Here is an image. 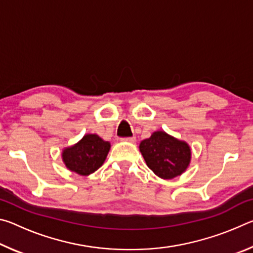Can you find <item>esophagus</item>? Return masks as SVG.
<instances>
[{
    "instance_id": "34e87169",
    "label": "esophagus",
    "mask_w": 253,
    "mask_h": 253,
    "mask_svg": "<svg viewBox=\"0 0 253 253\" xmlns=\"http://www.w3.org/2000/svg\"><path fill=\"white\" fill-rule=\"evenodd\" d=\"M122 140H125V142H129V143H135L136 138L135 137H125V138H122Z\"/></svg>"
}]
</instances>
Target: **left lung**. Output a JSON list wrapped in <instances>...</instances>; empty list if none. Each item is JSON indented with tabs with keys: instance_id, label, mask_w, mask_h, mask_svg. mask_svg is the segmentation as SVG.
I'll list each match as a JSON object with an SVG mask.
<instances>
[{
	"instance_id": "1",
	"label": "left lung",
	"mask_w": 253,
	"mask_h": 253,
	"mask_svg": "<svg viewBox=\"0 0 253 253\" xmlns=\"http://www.w3.org/2000/svg\"><path fill=\"white\" fill-rule=\"evenodd\" d=\"M139 151L149 169L158 177L172 179L184 173L191 162L188 144L158 130L139 144Z\"/></svg>"
}]
</instances>
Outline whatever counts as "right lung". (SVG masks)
Instances as JSON below:
<instances>
[{
    "mask_svg": "<svg viewBox=\"0 0 253 253\" xmlns=\"http://www.w3.org/2000/svg\"><path fill=\"white\" fill-rule=\"evenodd\" d=\"M110 143L96 134H87L78 143L62 152V161L71 172L87 176L104 164Z\"/></svg>",
    "mask_w": 253,
    "mask_h": 253,
    "instance_id": "add662e5",
    "label": "right lung"
}]
</instances>
